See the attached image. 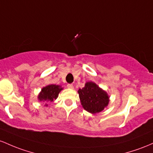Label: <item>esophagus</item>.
I'll return each mask as SVG.
<instances>
[{
  "instance_id": "obj_1",
  "label": "esophagus",
  "mask_w": 153,
  "mask_h": 153,
  "mask_svg": "<svg viewBox=\"0 0 153 153\" xmlns=\"http://www.w3.org/2000/svg\"><path fill=\"white\" fill-rule=\"evenodd\" d=\"M67 87L69 89H74V85L72 84H68Z\"/></svg>"
}]
</instances>
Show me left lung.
Listing matches in <instances>:
<instances>
[{
  "mask_svg": "<svg viewBox=\"0 0 153 153\" xmlns=\"http://www.w3.org/2000/svg\"><path fill=\"white\" fill-rule=\"evenodd\" d=\"M78 93L84 108L92 114L100 112L108 104L107 93L94 82H87L85 87L79 90Z\"/></svg>",
  "mask_w": 153,
  "mask_h": 153,
  "instance_id": "obj_1",
  "label": "left lung"
}]
</instances>
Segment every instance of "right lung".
<instances>
[{
    "mask_svg": "<svg viewBox=\"0 0 153 153\" xmlns=\"http://www.w3.org/2000/svg\"><path fill=\"white\" fill-rule=\"evenodd\" d=\"M62 90L60 86L56 85H50L42 88L38 95V99L40 101L53 102L58 97L60 91Z\"/></svg>",
    "mask_w": 153,
    "mask_h": 153,
    "instance_id": "right-lung-1",
    "label": "right lung"
}]
</instances>
